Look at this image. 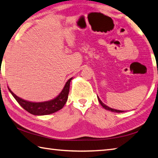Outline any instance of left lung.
<instances>
[{
    "label": "left lung",
    "instance_id": "1",
    "mask_svg": "<svg viewBox=\"0 0 158 158\" xmlns=\"http://www.w3.org/2000/svg\"><path fill=\"white\" fill-rule=\"evenodd\" d=\"M98 101L100 102V105L103 106L104 108H105V109H106V110H109V111H112V112H116V113H122V112H124V111H121V110H117V109H112V108H110V107H109V106H107L106 105H105V104H104L100 100V98H99L98 97Z\"/></svg>",
    "mask_w": 158,
    "mask_h": 158
}]
</instances>
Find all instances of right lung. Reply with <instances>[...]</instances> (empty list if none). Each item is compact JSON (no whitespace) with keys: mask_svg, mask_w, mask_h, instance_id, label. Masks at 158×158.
I'll return each mask as SVG.
<instances>
[{"mask_svg":"<svg viewBox=\"0 0 158 158\" xmlns=\"http://www.w3.org/2000/svg\"><path fill=\"white\" fill-rule=\"evenodd\" d=\"M73 78L69 79L64 86L63 89L56 98L53 100L42 102H32L26 101L23 100L18 96L16 95L9 88L8 89L13 97L19 104V105L27 111L29 113L37 116H42V115H48L54 113L59 111L62 109L65 104L68 100L69 90V84Z\"/></svg>","mask_w":158,"mask_h":158,"instance_id":"add662e5","label":"right lung"}]
</instances>
